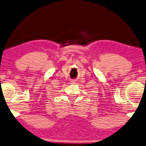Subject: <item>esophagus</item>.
Segmentation results:
<instances>
[{
    "mask_svg": "<svg viewBox=\"0 0 146 146\" xmlns=\"http://www.w3.org/2000/svg\"><path fill=\"white\" fill-rule=\"evenodd\" d=\"M70 84H76V81H74V80L71 81H70Z\"/></svg>",
    "mask_w": 146,
    "mask_h": 146,
    "instance_id": "34e87169",
    "label": "esophagus"
}]
</instances>
